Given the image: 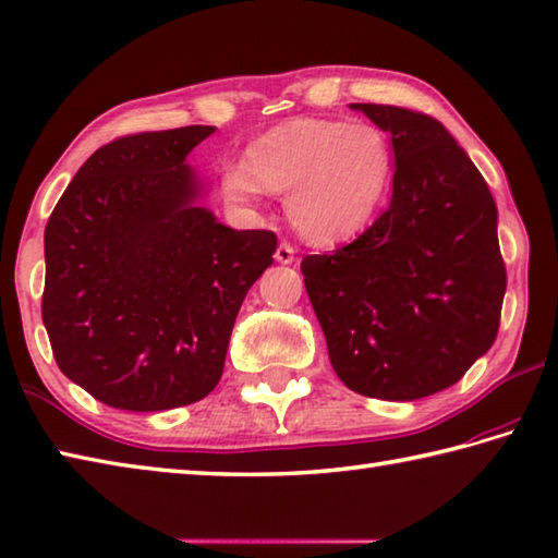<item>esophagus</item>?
<instances>
[{"label":"esophagus","instance_id":"1","mask_svg":"<svg viewBox=\"0 0 558 558\" xmlns=\"http://www.w3.org/2000/svg\"><path fill=\"white\" fill-rule=\"evenodd\" d=\"M275 257H277V262H281V265H291V262L296 259V250H293V245H289V243H279Z\"/></svg>","mask_w":558,"mask_h":558}]
</instances>
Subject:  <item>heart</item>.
Wrapping results in <instances>:
<instances>
[{"label":"heart","mask_w":558,"mask_h":558,"mask_svg":"<svg viewBox=\"0 0 558 558\" xmlns=\"http://www.w3.org/2000/svg\"><path fill=\"white\" fill-rule=\"evenodd\" d=\"M393 170L388 135L372 123L289 119L250 145L245 162L223 170V192L250 206L287 194L293 228L315 245H338L369 226Z\"/></svg>","instance_id":"b5f03b06"}]
</instances>
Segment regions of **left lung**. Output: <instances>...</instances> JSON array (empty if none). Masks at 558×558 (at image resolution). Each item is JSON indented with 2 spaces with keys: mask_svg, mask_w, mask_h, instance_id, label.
Here are the masks:
<instances>
[{
  "mask_svg": "<svg viewBox=\"0 0 558 558\" xmlns=\"http://www.w3.org/2000/svg\"><path fill=\"white\" fill-rule=\"evenodd\" d=\"M350 107L391 133V204L354 243L303 257L301 271L342 384L415 401L457 384L496 340L508 281L498 208L433 116Z\"/></svg>",
  "mask_w": 558,
  "mask_h": 558,
  "instance_id": "obj_1",
  "label": "left lung"
}]
</instances>
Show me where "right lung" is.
<instances>
[{"instance_id": "obj_1", "label": "right lung", "mask_w": 558, "mask_h": 558, "mask_svg": "<svg viewBox=\"0 0 558 558\" xmlns=\"http://www.w3.org/2000/svg\"><path fill=\"white\" fill-rule=\"evenodd\" d=\"M214 125L123 135L80 167L46 226L44 325L60 372L111 408L153 413L214 391L271 230L202 206L186 155Z\"/></svg>"}]
</instances>
